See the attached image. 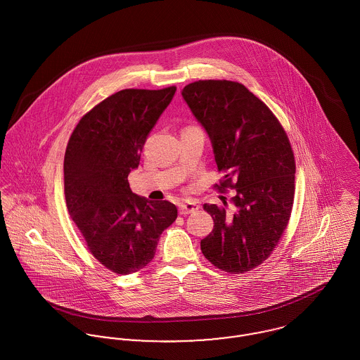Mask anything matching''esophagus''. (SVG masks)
<instances>
[{
    "instance_id": "obj_1",
    "label": "esophagus",
    "mask_w": 360,
    "mask_h": 360,
    "mask_svg": "<svg viewBox=\"0 0 360 360\" xmlns=\"http://www.w3.org/2000/svg\"><path fill=\"white\" fill-rule=\"evenodd\" d=\"M198 209H200V205L197 202H183L181 205L179 206L180 214H188V213H193Z\"/></svg>"
}]
</instances>
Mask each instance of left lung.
<instances>
[{"label": "left lung", "instance_id": "left-lung-1", "mask_svg": "<svg viewBox=\"0 0 360 360\" xmlns=\"http://www.w3.org/2000/svg\"><path fill=\"white\" fill-rule=\"evenodd\" d=\"M210 140L220 190L234 188L233 209L205 204L212 233L201 240L206 259L227 273H245L270 257L294 202L295 160L271 110L245 86L200 80L181 90Z\"/></svg>", "mask_w": 360, "mask_h": 360}]
</instances>
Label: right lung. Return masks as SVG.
Returning a JSON list of instances; mask_svg holds the SVG:
<instances>
[{
    "label": "right lung",
    "mask_w": 360,
    "mask_h": 360,
    "mask_svg": "<svg viewBox=\"0 0 360 360\" xmlns=\"http://www.w3.org/2000/svg\"><path fill=\"white\" fill-rule=\"evenodd\" d=\"M174 93L176 87L117 91L82 117L66 147L69 214L90 252L117 274L146 267L162 231L177 217L172 202L134 194L127 180Z\"/></svg>",
    "instance_id": "1"
}]
</instances>
